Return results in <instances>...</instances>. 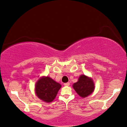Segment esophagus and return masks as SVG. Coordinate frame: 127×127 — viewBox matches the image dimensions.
Returning a JSON list of instances; mask_svg holds the SVG:
<instances>
[{"mask_svg":"<svg viewBox=\"0 0 127 127\" xmlns=\"http://www.w3.org/2000/svg\"><path fill=\"white\" fill-rule=\"evenodd\" d=\"M64 85L65 86V87H68V86L70 85V82H67V83H65L64 84Z\"/></svg>","mask_w":127,"mask_h":127,"instance_id":"1","label":"esophagus"}]
</instances>
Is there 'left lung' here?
<instances>
[{"instance_id":"left-lung-1","label":"left lung","mask_w":127,"mask_h":127,"mask_svg":"<svg viewBox=\"0 0 127 127\" xmlns=\"http://www.w3.org/2000/svg\"><path fill=\"white\" fill-rule=\"evenodd\" d=\"M72 87L79 96L84 98L91 95L95 89L93 79L85 75H81L77 82L73 84Z\"/></svg>"}]
</instances>
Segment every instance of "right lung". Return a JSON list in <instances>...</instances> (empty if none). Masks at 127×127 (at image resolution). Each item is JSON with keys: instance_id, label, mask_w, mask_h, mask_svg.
Here are the masks:
<instances>
[{"instance_id": "1", "label": "right lung", "mask_w": 127, "mask_h": 127, "mask_svg": "<svg viewBox=\"0 0 127 127\" xmlns=\"http://www.w3.org/2000/svg\"><path fill=\"white\" fill-rule=\"evenodd\" d=\"M62 85L49 77H42L35 84V94L41 100L52 102L55 99Z\"/></svg>"}]
</instances>
